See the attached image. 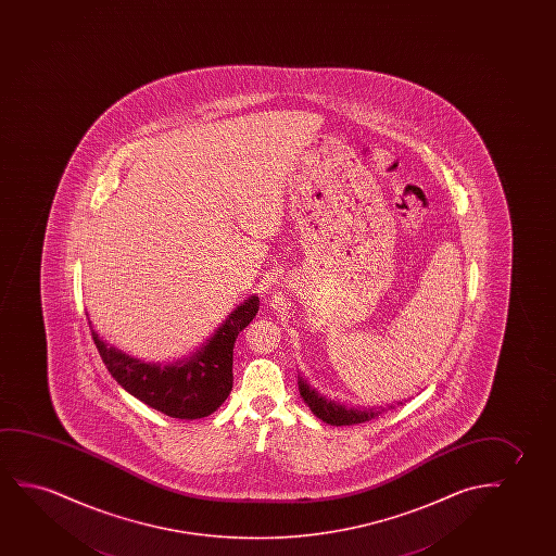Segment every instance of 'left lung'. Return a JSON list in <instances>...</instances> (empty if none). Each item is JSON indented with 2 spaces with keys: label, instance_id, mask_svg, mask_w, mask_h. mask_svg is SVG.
I'll return each mask as SVG.
<instances>
[{
  "label": "left lung",
  "instance_id": "8db88e82",
  "mask_svg": "<svg viewBox=\"0 0 556 556\" xmlns=\"http://www.w3.org/2000/svg\"><path fill=\"white\" fill-rule=\"evenodd\" d=\"M298 389H300V396L309 410L323 419L325 424L330 426H355V424H365L370 419L378 418L383 412L393 410L395 406L403 403L389 404L388 408H355V406H345L340 401H334L332 396H327L325 393H319L317 389L313 388L309 381L305 380L302 374H298Z\"/></svg>",
  "mask_w": 556,
  "mask_h": 556
}]
</instances>
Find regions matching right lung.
Masks as SVG:
<instances>
[{"label":"right lung","instance_id":"right-lung-1","mask_svg":"<svg viewBox=\"0 0 556 556\" xmlns=\"http://www.w3.org/2000/svg\"><path fill=\"white\" fill-rule=\"evenodd\" d=\"M258 296H249L229 313L211 338L173 363H144L104 342L94 330L108 372L127 393L170 418L198 419L218 410L233 386V345L237 336L258 313Z\"/></svg>","mask_w":556,"mask_h":556}]
</instances>
